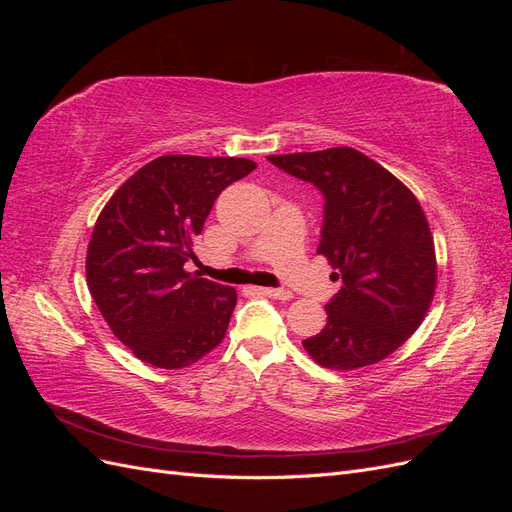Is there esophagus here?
I'll return each instance as SVG.
<instances>
[{"label":"esophagus","instance_id":"esophagus-1","mask_svg":"<svg viewBox=\"0 0 512 512\" xmlns=\"http://www.w3.org/2000/svg\"><path fill=\"white\" fill-rule=\"evenodd\" d=\"M258 292L265 294V297L280 299V301H290L292 299V292L284 290V288H258Z\"/></svg>","mask_w":512,"mask_h":512}]
</instances>
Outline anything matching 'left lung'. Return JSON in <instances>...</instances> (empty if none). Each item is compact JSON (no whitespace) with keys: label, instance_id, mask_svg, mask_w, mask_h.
I'll list each match as a JSON object with an SVG mask.
<instances>
[{"label":"left lung","instance_id":"8db88e82","mask_svg":"<svg viewBox=\"0 0 512 512\" xmlns=\"http://www.w3.org/2000/svg\"><path fill=\"white\" fill-rule=\"evenodd\" d=\"M267 160L320 190L318 254L342 282L324 305L327 327L303 339L305 350L329 369L382 361L418 329L436 290V254L421 205L389 170L350 147Z\"/></svg>","mask_w":512,"mask_h":512}]
</instances>
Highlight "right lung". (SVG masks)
Here are the masks:
<instances>
[{"label":"right lung","mask_w":512,"mask_h":512,"mask_svg":"<svg viewBox=\"0 0 512 512\" xmlns=\"http://www.w3.org/2000/svg\"><path fill=\"white\" fill-rule=\"evenodd\" d=\"M245 158L162 156L108 200L87 247V286L108 327L162 369L196 363L222 342L237 292L185 271L215 198L250 175Z\"/></svg>","instance_id":"obj_1"}]
</instances>
